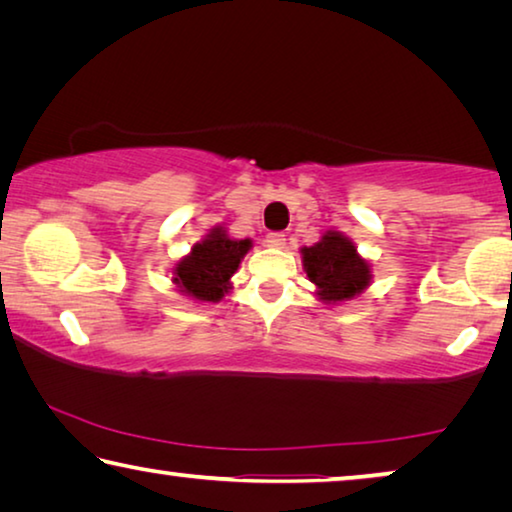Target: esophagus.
Here are the masks:
<instances>
[{"label":"esophagus","instance_id":"34e87169","mask_svg":"<svg viewBox=\"0 0 512 512\" xmlns=\"http://www.w3.org/2000/svg\"><path fill=\"white\" fill-rule=\"evenodd\" d=\"M266 246L268 248H284L287 246V235H282V232H271V235L266 237Z\"/></svg>","mask_w":512,"mask_h":512}]
</instances>
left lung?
Masks as SVG:
<instances>
[{"label": "left lung", "mask_w": 512, "mask_h": 512, "mask_svg": "<svg viewBox=\"0 0 512 512\" xmlns=\"http://www.w3.org/2000/svg\"><path fill=\"white\" fill-rule=\"evenodd\" d=\"M302 268L325 305H341L361 296L372 282V264L341 230H325L314 246H302Z\"/></svg>", "instance_id": "8db88e82"}]
</instances>
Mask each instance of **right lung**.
Returning a JSON list of instances; mask_svg holds the SVG:
<instances>
[{"label": "right lung", "mask_w": 512, "mask_h": 512, "mask_svg": "<svg viewBox=\"0 0 512 512\" xmlns=\"http://www.w3.org/2000/svg\"><path fill=\"white\" fill-rule=\"evenodd\" d=\"M250 248V239H232L223 225H214L171 268V282L194 302H219L225 293H230L232 275Z\"/></svg>", "instance_id": "1"}]
</instances>
